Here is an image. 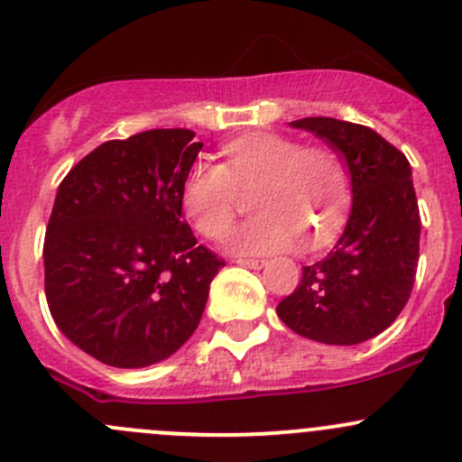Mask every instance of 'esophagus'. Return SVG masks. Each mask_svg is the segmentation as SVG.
<instances>
[{
    "instance_id": "34e87169",
    "label": "esophagus",
    "mask_w": 462,
    "mask_h": 462,
    "mask_svg": "<svg viewBox=\"0 0 462 462\" xmlns=\"http://www.w3.org/2000/svg\"><path fill=\"white\" fill-rule=\"evenodd\" d=\"M236 263L245 265V268H250V270H261L265 265V261L263 259H236Z\"/></svg>"
}]
</instances>
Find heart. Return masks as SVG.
<instances>
[{"label":"heart","mask_w":462,"mask_h":462,"mask_svg":"<svg viewBox=\"0 0 462 462\" xmlns=\"http://www.w3.org/2000/svg\"><path fill=\"white\" fill-rule=\"evenodd\" d=\"M226 165L197 158L180 185V209L208 239H218L236 212V185L253 188L257 217L232 227L235 254L324 248L342 227L351 203V176L330 147H304L295 138L257 132L223 147Z\"/></svg>","instance_id":"1"}]
</instances>
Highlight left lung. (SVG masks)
Segmentation results:
<instances>
[{
  "label": "left lung",
  "mask_w": 462,
  "mask_h": 462,
  "mask_svg": "<svg viewBox=\"0 0 462 462\" xmlns=\"http://www.w3.org/2000/svg\"><path fill=\"white\" fill-rule=\"evenodd\" d=\"M306 129L342 156L353 205L335 248L279 301L277 315L301 337L353 346L389 328L402 313L420 253V212L407 156L365 125L301 118Z\"/></svg>",
  "instance_id": "left-lung-1"
}]
</instances>
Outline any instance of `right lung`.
<instances>
[{
    "instance_id": "right-lung-1",
    "label": "right lung",
    "mask_w": 462,
    "mask_h": 462,
    "mask_svg": "<svg viewBox=\"0 0 462 462\" xmlns=\"http://www.w3.org/2000/svg\"><path fill=\"white\" fill-rule=\"evenodd\" d=\"M149 129L102 143L60 183L44 239L58 328L118 369L174 356L197 330L223 261L180 218V185L203 143Z\"/></svg>"
}]
</instances>
